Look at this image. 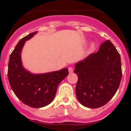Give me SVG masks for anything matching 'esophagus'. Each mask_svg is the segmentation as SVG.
<instances>
[{
  "label": "esophagus",
  "instance_id": "1",
  "mask_svg": "<svg viewBox=\"0 0 131 131\" xmlns=\"http://www.w3.org/2000/svg\"><path fill=\"white\" fill-rule=\"evenodd\" d=\"M69 72H70V73L73 72V68H72V67H69Z\"/></svg>",
  "mask_w": 131,
  "mask_h": 131
}]
</instances>
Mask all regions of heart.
Here are the masks:
<instances>
[{"mask_svg": "<svg viewBox=\"0 0 131 131\" xmlns=\"http://www.w3.org/2000/svg\"><path fill=\"white\" fill-rule=\"evenodd\" d=\"M95 43H91V45H90L91 49H94L95 48Z\"/></svg>", "mask_w": 131, "mask_h": 131, "instance_id": "obj_1", "label": "heart"}]
</instances>
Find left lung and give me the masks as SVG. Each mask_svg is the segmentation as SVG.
<instances>
[{"label":"left lung","mask_w":131,"mask_h":131,"mask_svg":"<svg viewBox=\"0 0 131 131\" xmlns=\"http://www.w3.org/2000/svg\"><path fill=\"white\" fill-rule=\"evenodd\" d=\"M74 72L78 75L76 95L80 103L91 109L100 107L119 88L122 77L120 54L107 40L97 53L77 62Z\"/></svg>","instance_id":"1"}]
</instances>
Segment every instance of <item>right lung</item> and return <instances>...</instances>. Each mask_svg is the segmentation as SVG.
Here are the masks:
<instances>
[{
    "mask_svg": "<svg viewBox=\"0 0 131 131\" xmlns=\"http://www.w3.org/2000/svg\"><path fill=\"white\" fill-rule=\"evenodd\" d=\"M31 33L18 42L10 56L8 78L11 88L19 100L34 108L45 107L51 103L59 84L69 74L67 68L43 74H34L22 65L21 50L26 41L34 37Z\"/></svg>",
    "mask_w": 131,
    "mask_h": 131,
    "instance_id": "right-lung-1",
    "label": "right lung"
}]
</instances>
